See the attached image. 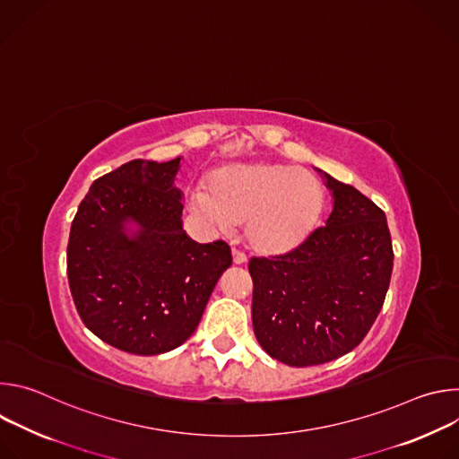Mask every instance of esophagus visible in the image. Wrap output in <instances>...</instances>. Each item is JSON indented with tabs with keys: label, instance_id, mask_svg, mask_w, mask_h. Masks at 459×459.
<instances>
[{
	"label": "esophagus",
	"instance_id": "esophagus-1",
	"mask_svg": "<svg viewBox=\"0 0 459 459\" xmlns=\"http://www.w3.org/2000/svg\"><path fill=\"white\" fill-rule=\"evenodd\" d=\"M232 261L236 265H243V264H247V254L243 250L232 247Z\"/></svg>",
	"mask_w": 459,
	"mask_h": 459
}]
</instances>
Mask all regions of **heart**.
<instances>
[{
    "label": "heart",
    "mask_w": 459,
    "mask_h": 459,
    "mask_svg": "<svg viewBox=\"0 0 459 459\" xmlns=\"http://www.w3.org/2000/svg\"><path fill=\"white\" fill-rule=\"evenodd\" d=\"M323 186L303 169L254 161L216 170L192 192V207L221 229L245 221L248 243L264 254L299 245L323 209Z\"/></svg>",
    "instance_id": "obj_1"
}]
</instances>
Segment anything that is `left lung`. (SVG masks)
I'll return each mask as SVG.
<instances>
[{
	"label": "left lung",
	"instance_id": "1",
	"mask_svg": "<svg viewBox=\"0 0 459 459\" xmlns=\"http://www.w3.org/2000/svg\"><path fill=\"white\" fill-rule=\"evenodd\" d=\"M325 178L334 195L326 225L289 252L248 261L255 340L289 367L329 363L358 347L394 261L385 212L352 185Z\"/></svg>",
	"mask_w": 459,
	"mask_h": 459
}]
</instances>
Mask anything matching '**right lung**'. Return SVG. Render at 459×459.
Listing matches in <instances>:
<instances>
[{
  "label": "right lung",
  "instance_id": "obj_1",
  "mask_svg": "<svg viewBox=\"0 0 459 459\" xmlns=\"http://www.w3.org/2000/svg\"><path fill=\"white\" fill-rule=\"evenodd\" d=\"M179 158L133 160L98 178L80 204L67 247L76 310L105 343L138 356L169 352L198 326L230 247L200 245L181 227ZM143 230L128 238L122 223Z\"/></svg>",
  "mask_w": 459,
  "mask_h": 459
}]
</instances>
